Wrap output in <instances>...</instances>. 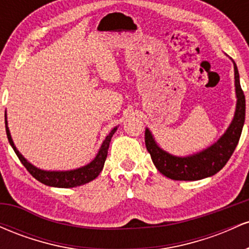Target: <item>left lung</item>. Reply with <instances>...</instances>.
Listing matches in <instances>:
<instances>
[{
	"label": "left lung",
	"mask_w": 249,
	"mask_h": 249,
	"mask_svg": "<svg viewBox=\"0 0 249 249\" xmlns=\"http://www.w3.org/2000/svg\"><path fill=\"white\" fill-rule=\"evenodd\" d=\"M235 75V90L238 103H236L235 116L228 130L215 144L202 152L191 157H174L162 151L156 144L150 131H145V145L151 154L153 164L161 174L173 180H200L207 178L219 172L227 164L238 145L246 116V99L244 91L240 85L239 71L234 64Z\"/></svg>",
	"instance_id": "8db88e82"
}]
</instances>
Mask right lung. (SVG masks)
Listing matches in <instances>:
<instances>
[{"label": "right lung", "instance_id": "right-lung-1", "mask_svg": "<svg viewBox=\"0 0 249 249\" xmlns=\"http://www.w3.org/2000/svg\"><path fill=\"white\" fill-rule=\"evenodd\" d=\"M116 130L117 127L112 128V131L108 133V136H107L105 141L103 142L101 150H99V152L96 156V158L93 159L90 164L87 165V166L77 168V170H73V171H65V172H50V171L48 172V171H42L39 170V168L33 166L30 162L25 160L23 156H22V154L17 151V148L14 146V142H13V139H11L9 128H8V126H5L8 141H9L10 145L13 146L14 151H15L16 156L18 157L19 161H21L22 164H23V166L28 170V172H29L34 178L38 180V181H41L42 184L48 185V186L62 187V188L81 186V185L87 184V182L91 181V180L96 179L97 177H98V174L102 172L105 160H107L108 145H110L111 138H112L113 133L116 132Z\"/></svg>", "mask_w": 249, "mask_h": 249}]
</instances>
